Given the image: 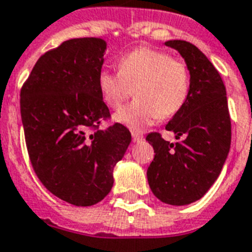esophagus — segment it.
I'll return each mask as SVG.
<instances>
[{
  "label": "esophagus",
  "mask_w": 252,
  "mask_h": 252,
  "mask_svg": "<svg viewBox=\"0 0 252 252\" xmlns=\"http://www.w3.org/2000/svg\"><path fill=\"white\" fill-rule=\"evenodd\" d=\"M132 140L134 142H140V140H143V135L142 134H139V132H132Z\"/></svg>",
  "instance_id": "1"
}]
</instances>
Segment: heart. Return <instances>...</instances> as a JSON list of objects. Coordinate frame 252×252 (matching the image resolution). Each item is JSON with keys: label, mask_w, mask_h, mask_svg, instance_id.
Returning <instances> with one entry per match:
<instances>
[{"label": "heart", "mask_w": 252, "mask_h": 252, "mask_svg": "<svg viewBox=\"0 0 252 252\" xmlns=\"http://www.w3.org/2000/svg\"><path fill=\"white\" fill-rule=\"evenodd\" d=\"M118 72L102 69L97 77L101 98L110 109H120L135 94V101L114 116L118 124L139 131L158 118L180 112L190 91V72L185 62L160 50L140 47L118 60Z\"/></svg>", "instance_id": "1"}]
</instances>
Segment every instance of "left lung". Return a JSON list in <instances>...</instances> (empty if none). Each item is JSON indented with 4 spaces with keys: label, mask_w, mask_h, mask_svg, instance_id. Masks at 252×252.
Returning a JSON list of instances; mask_svg holds the SVG:
<instances>
[{
    "label": "left lung",
    "mask_w": 252,
    "mask_h": 252,
    "mask_svg": "<svg viewBox=\"0 0 252 252\" xmlns=\"http://www.w3.org/2000/svg\"><path fill=\"white\" fill-rule=\"evenodd\" d=\"M165 46L184 58L190 91L183 109L165 126L180 142H167L159 132L146 136L155 153L147 179L161 202L181 206L200 200L220 176L231 143V121L226 88L210 60L185 40H168Z\"/></svg>",
    "instance_id": "1"
}]
</instances>
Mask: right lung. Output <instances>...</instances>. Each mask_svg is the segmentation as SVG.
<instances>
[{
  "instance_id": "obj_1",
  "label": "right lung",
  "mask_w": 252,
  "mask_h": 252,
  "mask_svg": "<svg viewBox=\"0 0 252 252\" xmlns=\"http://www.w3.org/2000/svg\"><path fill=\"white\" fill-rule=\"evenodd\" d=\"M106 42L65 40L39 58L21 89V117L31 165L52 194L76 206L94 205L112 190L113 169L131 134L110 118L97 77Z\"/></svg>"
}]
</instances>
